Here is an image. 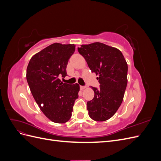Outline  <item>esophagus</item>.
<instances>
[{
	"mask_svg": "<svg viewBox=\"0 0 161 161\" xmlns=\"http://www.w3.org/2000/svg\"><path fill=\"white\" fill-rule=\"evenodd\" d=\"M80 88L81 90H84V89H86V86H80Z\"/></svg>",
	"mask_w": 161,
	"mask_h": 161,
	"instance_id": "34e87169",
	"label": "esophagus"
}]
</instances>
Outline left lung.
I'll return each mask as SVG.
<instances>
[{
  "mask_svg": "<svg viewBox=\"0 0 161 161\" xmlns=\"http://www.w3.org/2000/svg\"><path fill=\"white\" fill-rule=\"evenodd\" d=\"M78 51L91 72L99 76L100 88L92 87L94 98L87 102L89 115L95 121L108 120L123 101L128 83L127 62L120 50L103 43L82 45Z\"/></svg>",
  "mask_w": 161,
  "mask_h": 161,
  "instance_id": "left-lung-1",
  "label": "left lung"
}]
</instances>
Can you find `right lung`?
<instances>
[{"mask_svg": "<svg viewBox=\"0 0 161 161\" xmlns=\"http://www.w3.org/2000/svg\"><path fill=\"white\" fill-rule=\"evenodd\" d=\"M75 51V44L54 43L33 55L27 68L26 78L33 98L54 123H66L70 119L79 97V84L63 83L59 79L67 75L68 62Z\"/></svg>", "mask_w": 161, "mask_h": 161, "instance_id": "right-lung-1", "label": "right lung"}]
</instances>
